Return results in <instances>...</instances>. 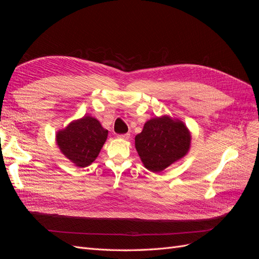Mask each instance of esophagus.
<instances>
[{
	"mask_svg": "<svg viewBox=\"0 0 259 259\" xmlns=\"http://www.w3.org/2000/svg\"><path fill=\"white\" fill-rule=\"evenodd\" d=\"M117 138L120 139H124V140H127L130 138V134H122V135H117Z\"/></svg>",
	"mask_w": 259,
	"mask_h": 259,
	"instance_id": "obj_1",
	"label": "esophagus"
}]
</instances>
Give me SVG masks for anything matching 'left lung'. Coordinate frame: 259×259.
<instances>
[{
	"instance_id": "8db88e82",
	"label": "left lung",
	"mask_w": 259,
	"mask_h": 259,
	"mask_svg": "<svg viewBox=\"0 0 259 259\" xmlns=\"http://www.w3.org/2000/svg\"><path fill=\"white\" fill-rule=\"evenodd\" d=\"M191 137L183 121L164 114L145 123L135 137V148L147 169L161 173L189 152Z\"/></svg>"
}]
</instances>
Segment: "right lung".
I'll return each instance as SVG.
<instances>
[{
	"label": "right lung",
	"mask_w": 259,
	"mask_h": 259,
	"mask_svg": "<svg viewBox=\"0 0 259 259\" xmlns=\"http://www.w3.org/2000/svg\"><path fill=\"white\" fill-rule=\"evenodd\" d=\"M107 137L108 131L96 117L84 115L56 133V144L75 166L86 167L97 159Z\"/></svg>",
	"instance_id": "obj_1"
}]
</instances>
